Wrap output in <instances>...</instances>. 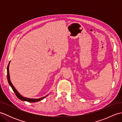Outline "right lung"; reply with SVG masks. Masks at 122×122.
I'll list each match as a JSON object with an SVG mask.
<instances>
[{"mask_svg":"<svg viewBox=\"0 0 122 122\" xmlns=\"http://www.w3.org/2000/svg\"><path fill=\"white\" fill-rule=\"evenodd\" d=\"M10 62V61L9 62L8 65V66H7V79H8V82L10 86L11 87L12 89L13 90V91H14V92L15 93V95H16L17 97L19 98V99H20V100H21V101H27V102H39V101L43 99L44 98H45V97H47L48 95H46L44 97H40L39 98H28V97H23L22 95L20 94V93H19V92H18L16 89H15V86L12 84L11 81H10L9 71V67Z\"/></svg>","mask_w":122,"mask_h":122,"instance_id":"1","label":"right lung"}]
</instances>
